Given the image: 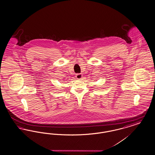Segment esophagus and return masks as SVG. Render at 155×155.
<instances>
[{"mask_svg":"<svg viewBox=\"0 0 155 155\" xmlns=\"http://www.w3.org/2000/svg\"><path fill=\"white\" fill-rule=\"evenodd\" d=\"M75 77H76L77 79L80 80V79L82 78V75L81 74H77L76 75H75Z\"/></svg>","mask_w":155,"mask_h":155,"instance_id":"obj_1","label":"esophagus"}]
</instances>
